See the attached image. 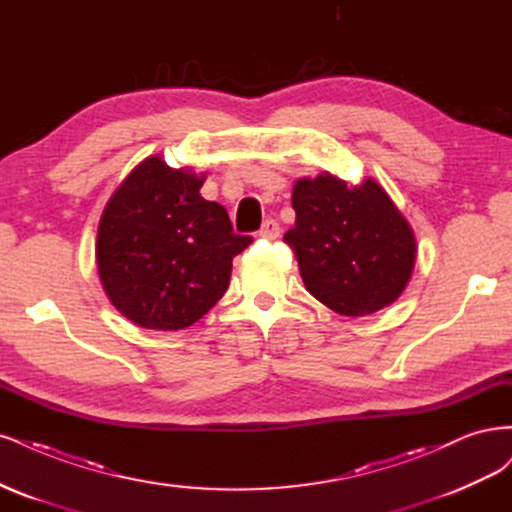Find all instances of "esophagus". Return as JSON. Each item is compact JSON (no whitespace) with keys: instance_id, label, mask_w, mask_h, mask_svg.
<instances>
[{"instance_id":"esophagus-1","label":"esophagus","mask_w":512,"mask_h":512,"mask_svg":"<svg viewBox=\"0 0 512 512\" xmlns=\"http://www.w3.org/2000/svg\"><path fill=\"white\" fill-rule=\"evenodd\" d=\"M259 236L268 238V240H276L280 236V225L274 219H266L259 229Z\"/></svg>"}]
</instances>
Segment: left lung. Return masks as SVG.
Listing matches in <instances>:
<instances>
[{
	"instance_id": "left-lung-1",
	"label": "left lung",
	"mask_w": 512,
	"mask_h": 512,
	"mask_svg": "<svg viewBox=\"0 0 512 512\" xmlns=\"http://www.w3.org/2000/svg\"><path fill=\"white\" fill-rule=\"evenodd\" d=\"M295 225L285 234L310 295L344 317H366L400 298L417 242L387 191L329 172L293 185Z\"/></svg>"
}]
</instances>
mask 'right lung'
<instances>
[{
  "mask_svg": "<svg viewBox=\"0 0 512 512\" xmlns=\"http://www.w3.org/2000/svg\"><path fill=\"white\" fill-rule=\"evenodd\" d=\"M204 176L146 157L114 191L97 229V272L112 306L146 329H183L229 287L232 261L253 242L200 195Z\"/></svg>",
  "mask_w": 512,
  "mask_h": 512,
  "instance_id": "1",
  "label": "right lung"
}]
</instances>
